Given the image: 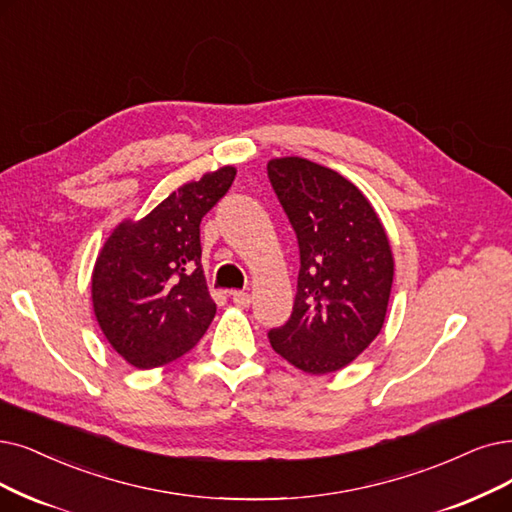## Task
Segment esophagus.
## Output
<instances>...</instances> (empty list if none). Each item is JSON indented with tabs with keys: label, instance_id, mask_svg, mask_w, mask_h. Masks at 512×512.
<instances>
[{
	"label": "esophagus",
	"instance_id": "obj_1",
	"mask_svg": "<svg viewBox=\"0 0 512 512\" xmlns=\"http://www.w3.org/2000/svg\"><path fill=\"white\" fill-rule=\"evenodd\" d=\"M229 296L233 298V302L239 306V309H248L250 302H252V296H250L248 292H239V290H233Z\"/></svg>",
	"mask_w": 512,
	"mask_h": 512
}]
</instances>
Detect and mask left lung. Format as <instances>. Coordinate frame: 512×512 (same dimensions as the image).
Returning a JSON list of instances; mask_svg holds the SVG:
<instances>
[{
  "instance_id": "1",
  "label": "left lung",
  "mask_w": 512,
  "mask_h": 512,
  "mask_svg": "<svg viewBox=\"0 0 512 512\" xmlns=\"http://www.w3.org/2000/svg\"><path fill=\"white\" fill-rule=\"evenodd\" d=\"M267 170L300 248L294 311L269 332L271 346L306 374L338 372L382 330L395 275L391 241L349 178L302 157H275Z\"/></svg>"
}]
</instances>
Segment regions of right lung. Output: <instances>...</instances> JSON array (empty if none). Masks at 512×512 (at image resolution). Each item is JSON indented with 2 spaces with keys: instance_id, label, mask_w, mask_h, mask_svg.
<instances>
[{
  "instance_id": "obj_1",
  "label": "right lung",
  "mask_w": 512,
  "mask_h": 512,
  "mask_svg": "<svg viewBox=\"0 0 512 512\" xmlns=\"http://www.w3.org/2000/svg\"><path fill=\"white\" fill-rule=\"evenodd\" d=\"M222 166L170 193L142 218H124L92 269V309L107 342L138 370L189 353L216 315L201 264L199 224L229 191Z\"/></svg>"
}]
</instances>
